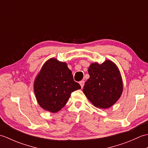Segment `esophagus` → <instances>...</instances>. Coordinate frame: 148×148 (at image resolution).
<instances>
[{
	"instance_id": "obj_1",
	"label": "esophagus",
	"mask_w": 148,
	"mask_h": 148,
	"mask_svg": "<svg viewBox=\"0 0 148 148\" xmlns=\"http://www.w3.org/2000/svg\"><path fill=\"white\" fill-rule=\"evenodd\" d=\"M79 84H80V85H81V88H83V86H84V81H79Z\"/></svg>"
}]
</instances>
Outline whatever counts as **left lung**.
<instances>
[{
    "instance_id": "8db88e82",
    "label": "left lung",
    "mask_w": 148,
    "mask_h": 148,
    "mask_svg": "<svg viewBox=\"0 0 148 148\" xmlns=\"http://www.w3.org/2000/svg\"><path fill=\"white\" fill-rule=\"evenodd\" d=\"M90 78L84 84L83 93L97 108L107 109L117 102L123 92L119 71L111 60L102 64L93 63L88 68Z\"/></svg>"
}]
</instances>
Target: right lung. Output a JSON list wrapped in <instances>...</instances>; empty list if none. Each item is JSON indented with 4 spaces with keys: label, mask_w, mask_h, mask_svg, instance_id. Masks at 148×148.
<instances>
[{
    "label": "right lung",
    "mask_w": 148,
    "mask_h": 148,
    "mask_svg": "<svg viewBox=\"0 0 148 148\" xmlns=\"http://www.w3.org/2000/svg\"><path fill=\"white\" fill-rule=\"evenodd\" d=\"M80 88L67 64L55 58L43 65L34 85L37 102L42 109L53 113L64 108L72 92Z\"/></svg>",
    "instance_id": "obj_1"
}]
</instances>
